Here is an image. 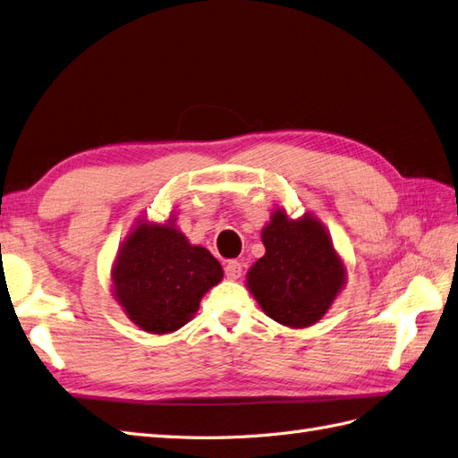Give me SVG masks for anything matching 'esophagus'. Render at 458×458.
<instances>
[{
    "mask_svg": "<svg viewBox=\"0 0 458 458\" xmlns=\"http://www.w3.org/2000/svg\"><path fill=\"white\" fill-rule=\"evenodd\" d=\"M225 274L228 280H238L242 276V265L238 260H230V263L225 267Z\"/></svg>",
    "mask_w": 458,
    "mask_h": 458,
    "instance_id": "esophagus-1",
    "label": "esophagus"
}]
</instances>
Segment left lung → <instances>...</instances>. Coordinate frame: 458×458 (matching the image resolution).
Returning <instances> with one entry per match:
<instances>
[{"instance_id": "obj_1", "label": "left lung", "mask_w": 458, "mask_h": 458, "mask_svg": "<svg viewBox=\"0 0 458 458\" xmlns=\"http://www.w3.org/2000/svg\"><path fill=\"white\" fill-rule=\"evenodd\" d=\"M267 253L247 272V290L265 315L287 328L317 324L344 290L347 270L328 230L310 213H272L260 232Z\"/></svg>"}]
</instances>
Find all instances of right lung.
<instances>
[{
	"instance_id": "add662e5",
	"label": "right lung",
	"mask_w": 458,
	"mask_h": 458,
	"mask_svg": "<svg viewBox=\"0 0 458 458\" xmlns=\"http://www.w3.org/2000/svg\"><path fill=\"white\" fill-rule=\"evenodd\" d=\"M225 272L201 245H191L176 218H140L111 270L113 295L126 317L148 334H171L188 324L201 297Z\"/></svg>"
}]
</instances>
